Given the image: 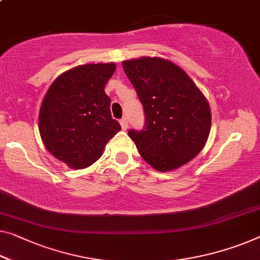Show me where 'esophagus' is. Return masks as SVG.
Listing matches in <instances>:
<instances>
[{
  "mask_svg": "<svg viewBox=\"0 0 260 260\" xmlns=\"http://www.w3.org/2000/svg\"><path fill=\"white\" fill-rule=\"evenodd\" d=\"M120 125H121V128L123 131H126L127 127H128V121H127V119L122 118L121 120H120Z\"/></svg>",
  "mask_w": 260,
  "mask_h": 260,
  "instance_id": "34e87169",
  "label": "esophagus"
}]
</instances>
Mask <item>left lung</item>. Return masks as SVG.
Instances as JSON below:
<instances>
[{
	"instance_id": "left-lung-1",
	"label": "left lung",
	"mask_w": 260,
	"mask_h": 260,
	"mask_svg": "<svg viewBox=\"0 0 260 260\" xmlns=\"http://www.w3.org/2000/svg\"><path fill=\"white\" fill-rule=\"evenodd\" d=\"M138 93L145 126L128 135L147 164L168 172L188 164L208 140L211 112L208 100L183 70L158 57L122 61Z\"/></svg>"
}]
</instances>
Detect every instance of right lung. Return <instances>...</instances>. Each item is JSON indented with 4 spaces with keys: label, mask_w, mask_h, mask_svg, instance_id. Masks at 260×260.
I'll use <instances>...</instances> for the list:
<instances>
[{
    "label": "right lung",
    "mask_w": 260,
    "mask_h": 260,
    "mask_svg": "<svg viewBox=\"0 0 260 260\" xmlns=\"http://www.w3.org/2000/svg\"><path fill=\"white\" fill-rule=\"evenodd\" d=\"M114 63L87 64L64 72L44 96L38 117L46 149L70 168L83 169L102 156L106 143L121 129L111 115L104 87Z\"/></svg>",
    "instance_id": "right-lung-1"
}]
</instances>
